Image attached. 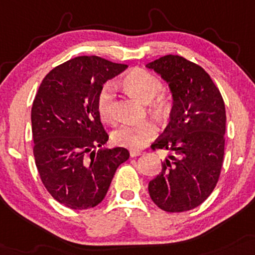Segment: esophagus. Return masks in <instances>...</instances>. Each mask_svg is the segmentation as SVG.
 <instances>
[{"mask_svg":"<svg viewBox=\"0 0 255 255\" xmlns=\"http://www.w3.org/2000/svg\"><path fill=\"white\" fill-rule=\"evenodd\" d=\"M143 151H141V149H130L129 151V154H130V157L131 158H134V157H139V155H141V154H143Z\"/></svg>","mask_w":255,"mask_h":255,"instance_id":"esophagus-1","label":"esophagus"}]
</instances>
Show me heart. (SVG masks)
Returning a JSON list of instances; mask_svg holds the SVG:
<instances>
[{
    "instance_id": "b5f03b06",
    "label": "heart",
    "mask_w": 255,
    "mask_h": 255,
    "mask_svg": "<svg viewBox=\"0 0 255 255\" xmlns=\"http://www.w3.org/2000/svg\"><path fill=\"white\" fill-rule=\"evenodd\" d=\"M125 87L143 102L148 103L151 114L158 120L167 118L172 108V101L162 91V83L157 76L147 70L134 69L125 76ZM97 110L103 121L116 120L115 87L113 83H106L97 95ZM157 126L152 121L139 124H126L113 131L112 139L118 146L127 148H141L157 135Z\"/></svg>"
}]
</instances>
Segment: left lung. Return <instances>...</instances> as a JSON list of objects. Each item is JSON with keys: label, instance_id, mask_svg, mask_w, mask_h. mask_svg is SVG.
<instances>
[{"label": "left lung", "instance_id": "1", "mask_svg": "<svg viewBox=\"0 0 255 255\" xmlns=\"http://www.w3.org/2000/svg\"><path fill=\"white\" fill-rule=\"evenodd\" d=\"M172 94L170 122L152 149L171 152L148 184L152 201L167 213L198 207L219 182L225 155L226 108L203 67L168 54L148 63Z\"/></svg>", "mask_w": 255, "mask_h": 255}]
</instances>
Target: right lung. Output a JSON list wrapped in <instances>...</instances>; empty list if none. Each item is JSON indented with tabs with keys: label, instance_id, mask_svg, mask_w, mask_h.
I'll use <instances>...</instances> for the list:
<instances>
[{
	"label": "right lung",
	"instance_id": "1",
	"mask_svg": "<svg viewBox=\"0 0 255 255\" xmlns=\"http://www.w3.org/2000/svg\"><path fill=\"white\" fill-rule=\"evenodd\" d=\"M126 69L101 57H76L46 75L33 101L36 168L52 197L70 209L100 204L129 158L124 147L102 148L109 135L97 110L100 89Z\"/></svg>",
	"mask_w": 255,
	"mask_h": 255
}]
</instances>
